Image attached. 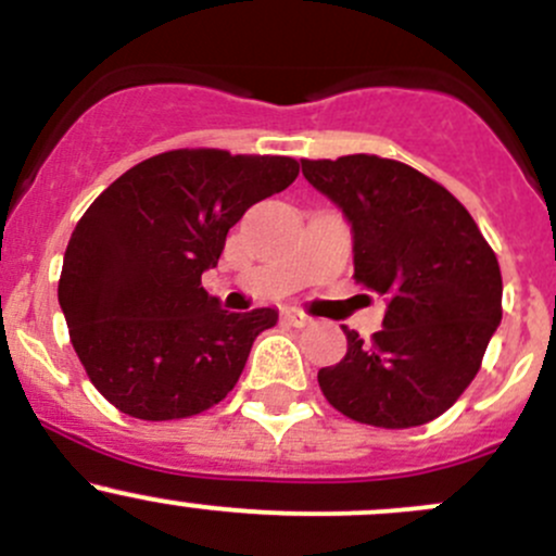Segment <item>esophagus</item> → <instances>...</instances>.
<instances>
[{"instance_id": "obj_1", "label": "esophagus", "mask_w": 556, "mask_h": 556, "mask_svg": "<svg viewBox=\"0 0 556 556\" xmlns=\"http://www.w3.org/2000/svg\"><path fill=\"white\" fill-rule=\"evenodd\" d=\"M283 320L289 326H296V329H302V326H307L311 324V318L305 316V313H300V311H286L283 313Z\"/></svg>"}]
</instances>
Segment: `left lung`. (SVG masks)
Listing matches in <instances>:
<instances>
[{
  "mask_svg": "<svg viewBox=\"0 0 556 556\" xmlns=\"http://www.w3.org/2000/svg\"><path fill=\"white\" fill-rule=\"evenodd\" d=\"M302 174L353 227V278L388 300L369 342L318 371L326 402L375 428L437 420L482 366L503 316L495 251L466 205L412 165L377 154L302 160Z\"/></svg>",
  "mask_w": 556,
  "mask_h": 556,
  "instance_id": "left-lung-1",
  "label": "left lung"
}]
</instances>
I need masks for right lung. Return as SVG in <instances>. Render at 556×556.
Here are the masks:
<instances>
[{
	"label": "right lung",
	"mask_w": 556,
	"mask_h": 556,
	"mask_svg": "<svg viewBox=\"0 0 556 556\" xmlns=\"http://www.w3.org/2000/svg\"><path fill=\"white\" fill-rule=\"evenodd\" d=\"M300 163L280 154L170 150L141 160L90 203L59 280L68 340L96 391L139 420H181L236 388L278 313L222 311L200 283L225 238Z\"/></svg>",
	"instance_id": "obj_1"
}]
</instances>
